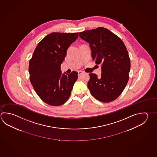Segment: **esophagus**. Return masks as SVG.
<instances>
[{"label": "esophagus", "mask_w": 157, "mask_h": 157, "mask_svg": "<svg viewBox=\"0 0 157 157\" xmlns=\"http://www.w3.org/2000/svg\"><path fill=\"white\" fill-rule=\"evenodd\" d=\"M83 73H84V72H83V71H78V75H79V76L81 74H83Z\"/></svg>", "instance_id": "obj_1"}]
</instances>
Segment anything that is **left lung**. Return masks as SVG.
<instances>
[{"label":"left lung","mask_w":157,"mask_h":157,"mask_svg":"<svg viewBox=\"0 0 157 157\" xmlns=\"http://www.w3.org/2000/svg\"><path fill=\"white\" fill-rule=\"evenodd\" d=\"M79 36L89 43L93 60L101 64V77L89 74L87 86L91 94L104 103L112 101L121 94L129 80L130 58L124 43L103 27L80 32Z\"/></svg>","instance_id":"1"}]
</instances>
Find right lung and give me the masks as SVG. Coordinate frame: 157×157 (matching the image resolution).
<instances>
[{
	"label": "right lung",
	"mask_w": 157,
	"mask_h": 157,
	"mask_svg": "<svg viewBox=\"0 0 157 157\" xmlns=\"http://www.w3.org/2000/svg\"><path fill=\"white\" fill-rule=\"evenodd\" d=\"M78 37V33H50L39 43L30 60V81L39 97L49 105H62L71 94L78 73L62 74L60 65Z\"/></svg>",
	"instance_id": "add662e5"
}]
</instances>
